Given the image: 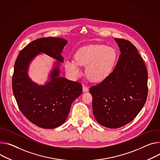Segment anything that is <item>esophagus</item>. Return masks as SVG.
<instances>
[{
    "mask_svg": "<svg viewBox=\"0 0 160 160\" xmlns=\"http://www.w3.org/2000/svg\"><path fill=\"white\" fill-rule=\"evenodd\" d=\"M89 91V88H88V87H86L85 85H83V92H88Z\"/></svg>",
    "mask_w": 160,
    "mask_h": 160,
    "instance_id": "esophagus-1",
    "label": "esophagus"
}]
</instances>
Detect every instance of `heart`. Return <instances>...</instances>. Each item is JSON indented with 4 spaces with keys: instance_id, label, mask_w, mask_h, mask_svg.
<instances>
[{
    "instance_id": "1",
    "label": "heart",
    "mask_w": 160,
    "mask_h": 160,
    "mask_svg": "<svg viewBox=\"0 0 160 160\" xmlns=\"http://www.w3.org/2000/svg\"><path fill=\"white\" fill-rule=\"evenodd\" d=\"M118 59L116 50L104 45H91L80 48L75 54V61L68 60L65 68L68 73L77 78L81 73L80 66H86V75L95 82L107 78L114 68Z\"/></svg>"
}]
</instances>
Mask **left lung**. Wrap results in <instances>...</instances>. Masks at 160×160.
Returning a JSON list of instances; mask_svg holds the SVG:
<instances>
[{"label": "left lung", "instance_id": "obj_1", "mask_svg": "<svg viewBox=\"0 0 160 160\" xmlns=\"http://www.w3.org/2000/svg\"><path fill=\"white\" fill-rule=\"evenodd\" d=\"M121 54L112 73L89 89L97 122L109 128L122 127L142 109L148 97V72L137 48L129 41L115 38Z\"/></svg>", "mask_w": 160, "mask_h": 160}]
</instances>
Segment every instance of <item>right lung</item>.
Segmentation results:
<instances>
[{
    "label": "right lung",
    "instance_id": "right-lung-1",
    "mask_svg": "<svg viewBox=\"0 0 160 160\" xmlns=\"http://www.w3.org/2000/svg\"><path fill=\"white\" fill-rule=\"evenodd\" d=\"M68 41L59 38H42L27 45L20 53L12 78L13 94L25 117L36 126L53 129L66 120L71 105L82 92V85L60 77L61 55ZM45 53L58 61L54 63L48 81L39 85L28 77L30 62L38 54Z\"/></svg>",
    "mask_w": 160,
    "mask_h": 160
}]
</instances>
